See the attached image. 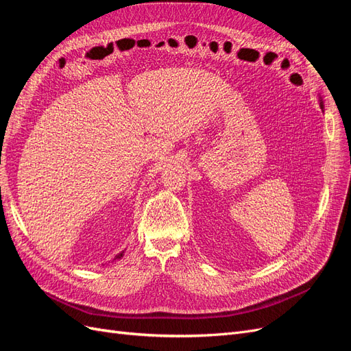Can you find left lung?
Returning a JSON list of instances; mask_svg holds the SVG:
<instances>
[{
    "label": "left lung",
    "mask_w": 351,
    "mask_h": 351,
    "mask_svg": "<svg viewBox=\"0 0 351 351\" xmlns=\"http://www.w3.org/2000/svg\"><path fill=\"white\" fill-rule=\"evenodd\" d=\"M319 105H321V110H322V112H324V101L319 98Z\"/></svg>",
    "instance_id": "obj_1"
}]
</instances>
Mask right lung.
<instances>
[{"instance_id": "obj_1", "label": "right lung", "mask_w": 351, "mask_h": 351, "mask_svg": "<svg viewBox=\"0 0 351 351\" xmlns=\"http://www.w3.org/2000/svg\"><path fill=\"white\" fill-rule=\"evenodd\" d=\"M123 254H124V250H123L121 253H119V254H117V256H115V258L112 259V262H114V261H117V259H121V258H123Z\"/></svg>"}]
</instances>
